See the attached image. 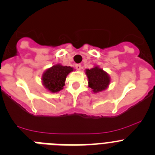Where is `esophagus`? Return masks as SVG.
<instances>
[{
	"label": "esophagus",
	"instance_id": "esophagus-1",
	"mask_svg": "<svg viewBox=\"0 0 155 155\" xmlns=\"http://www.w3.org/2000/svg\"><path fill=\"white\" fill-rule=\"evenodd\" d=\"M76 69H77V70H80V69H82V66H81V64H76Z\"/></svg>",
	"mask_w": 155,
	"mask_h": 155
}]
</instances>
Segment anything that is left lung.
<instances>
[{
    "instance_id": "1",
    "label": "left lung",
    "mask_w": 155,
    "mask_h": 155,
    "mask_svg": "<svg viewBox=\"0 0 155 155\" xmlns=\"http://www.w3.org/2000/svg\"><path fill=\"white\" fill-rule=\"evenodd\" d=\"M86 73L89 79V86L94 92L105 89L110 82L108 74L97 66L91 69H86Z\"/></svg>"
}]
</instances>
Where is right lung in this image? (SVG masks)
I'll use <instances>...</instances> for the list:
<instances>
[{
  "mask_svg": "<svg viewBox=\"0 0 155 155\" xmlns=\"http://www.w3.org/2000/svg\"><path fill=\"white\" fill-rule=\"evenodd\" d=\"M73 68L70 66H63L58 64L47 69L43 75V83L48 90L52 92H57L63 89L65 80Z\"/></svg>",
  "mask_w": 155,
  "mask_h": 155,
  "instance_id": "add662e5",
  "label": "right lung"
}]
</instances>
